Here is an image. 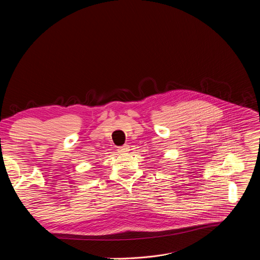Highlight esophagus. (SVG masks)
Instances as JSON below:
<instances>
[{"label":"esophagus","mask_w":260,"mask_h":260,"mask_svg":"<svg viewBox=\"0 0 260 260\" xmlns=\"http://www.w3.org/2000/svg\"><path fill=\"white\" fill-rule=\"evenodd\" d=\"M119 152H121V153H126L127 151H129V145L128 144H124L123 146H121V147H119Z\"/></svg>","instance_id":"34e87169"}]
</instances>
